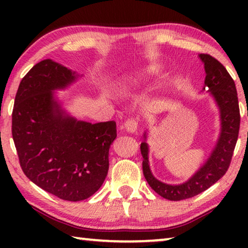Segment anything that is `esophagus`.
I'll return each instance as SVG.
<instances>
[{"label":"esophagus","instance_id":"esophagus-1","mask_svg":"<svg viewBox=\"0 0 248 248\" xmlns=\"http://www.w3.org/2000/svg\"><path fill=\"white\" fill-rule=\"evenodd\" d=\"M124 129L130 133L136 132L137 129H138V121L136 119H133V118L128 119L124 123Z\"/></svg>","mask_w":248,"mask_h":248}]
</instances>
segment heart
<instances>
[{"label": "heart", "mask_w": 248, "mask_h": 248, "mask_svg": "<svg viewBox=\"0 0 248 248\" xmlns=\"http://www.w3.org/2000/svg\"><path fill=\"white\" fill-rule=\"evenodd\" d=\"M151 72H152V68H150V66L149 68L138 71L137 73H134L129 78H125L123 82H120L118 86H117V91L123 95H130L134 93V92L139 89L146 77L151 74Z\"/></svg>", "instance_id": "heart-1"}]
</instances>
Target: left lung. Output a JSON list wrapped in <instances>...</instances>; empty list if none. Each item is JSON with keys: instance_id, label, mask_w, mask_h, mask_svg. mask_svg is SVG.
<instances>
[{"instance_id": "obj_1", "label": "left lung", "mask_w": 248, "mask_h": 248, "mask_svg": "<svg viewBox=\"0 0 248 248\" xmlns=\"http://www.w3.org/2000/svg\"><path fill=\"white\" fill-rule=\"evenodd\" d=\"M199 58L203 62L205 71L203 91L207 89L210 92L220 110V137L209 158L187 182L180 185H169L159 182L151 171L148 143L143 141L140 146L143 156L142 169L146 182L156 194L171 201L197 196L223 177L230 166L240 131V107L233 78L216 58L207 53H200ZM145 138L146 133H144Z\"/></svg>"}]
</instances>
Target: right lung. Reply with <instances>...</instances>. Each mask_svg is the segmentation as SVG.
I'll list each match as a JSON object with an SVG mask.
<instances>
[{
	"instance_id": "1",
	"label": "right lung",
	"mask_w": 248,
	"mask_h": 248,
	"mask_svg": "<svg viewBox=\"0 0 248 248\" xmlns=\"http://www.w3.org/2000/svg\"><path fill=\"white\" fill-rule=\"evenodd\" d=\"M78 75L50 59L33 65L15 96L12 134L24 174L49 194L68 201L90 198L109 169L115 121L77 120L54 98Z\"/></svg>"
}]
</instances>
